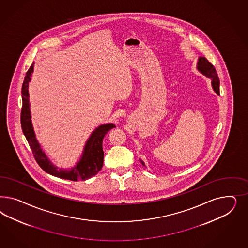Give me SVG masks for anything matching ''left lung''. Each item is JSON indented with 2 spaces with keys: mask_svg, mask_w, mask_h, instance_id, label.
I'll return each mask as SVG.
<instances>
[{
  "mask_svg": "<svg viewBox=\"0 0 248 248\" xmlns=\"http://www.w3.org/2000/svg\"><path fill=\"white\" fill-rule=\"evenodd\" d=\"M196 69L198 70L199 73H201L202 75L206 76L207 78H209L211 80V84H212V88L213 90L215 91V93L219 95V78H218L216 68L214 67L208 60L203 57V56H199L198 57V62H197V66ZM141 164L145 166V164L143 163V161L140 159Z\"/></svg>",
  "mask_w": 248,
  "mask_h": 248,
  "instance_id": "1",
  "label": "left lung"
}]
</instances>
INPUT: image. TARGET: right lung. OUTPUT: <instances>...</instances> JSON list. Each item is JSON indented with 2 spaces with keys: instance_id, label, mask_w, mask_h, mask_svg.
Instances as JSON below:
<instances>
[{
  "instance_id": "right-lung-1",
  "label": "right lung",
  "mask_w": 248,
  "mask_h": 248,
  "mask_svg": "<svg viewBox=\"0 0 248 248\" xmlns=\"http://www.w3.org/2000/svg\"><path fill=\"white\" fill-rule=\"evenodd\" d=\"M34 62L31 63L28 72L24 77L23 87H22V99L23 107L21 113V124L23 135H25L27 142L32 151L33 156L35 158L38 165L46 173L59 177L62 179L78 181L86 180L94 176L102 169L104 164V151H103V139L112 128L115 127L113 123L103 124L95 128L91 134L84 144L83 153L80 159L76 162L74 167L71 168H58L53 165L50 158L47 156L45 151L41 147L38 142L34 129L31 123V115L30 102H29V83L31 80L33 73Z\"/></svg>"
}]
</instances>
